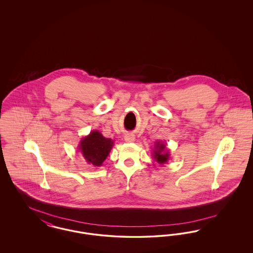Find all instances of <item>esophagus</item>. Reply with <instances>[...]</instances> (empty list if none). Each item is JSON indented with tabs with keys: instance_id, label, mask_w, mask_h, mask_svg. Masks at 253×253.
I'll return each instance as SVG.
<instances>
[{
	"instance_id": "1",
	"label": "esophagus",
	"mask_w": 253,
	"mask_h": 253,
	"mask_svg": "<svg viewBox=\"0 0 253 253\" xmlns=\"http://www.w3.org/2000/svg\"><path fill=\"white\" fill-rule=\"evenodd\" d=\"M124 140H125L126 142H128V143L133 142V141H134V135L132 134V133H126L125 136H124Z\"/></svg>"
}]
</instances>
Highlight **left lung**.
Returning <instances> with one entry per match:
<instances>
[{
	"instance_id": "left-lung-1",
	"label": "left lung",
	"mask_w": 253,
	"mask_h": 253,
	"mask_svg": "<svg viewBox=\"0 0 253 253\" xmlns=\"http://www.w3.org/2000/svg\"><path fill=\"white\" fill-rule=\"evenodd\" d=\"M152 155L154 159L160 165L167 163L169 159V149H167V145L159 140L156 142Z\"/></svg>"
}]
</instances>
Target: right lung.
Segmentation results:
<instances>
[{
  "mask_svg": "<svg viewBox=\"0 0 253 253\" xmlns=\"http://www.w3.org/2000/svg\"><path fill=\"white\" fill-rule=\"evenodd\" d=\"M114 146V140L106 138L96 130L83 137L78 146L86 162L94 167H100Z\"/></svg>",
  "mask_w": 253,
  "mask_h": 253,
  "instance_id": "obj_1",
  "label": "right lung"
}]
</instances>
